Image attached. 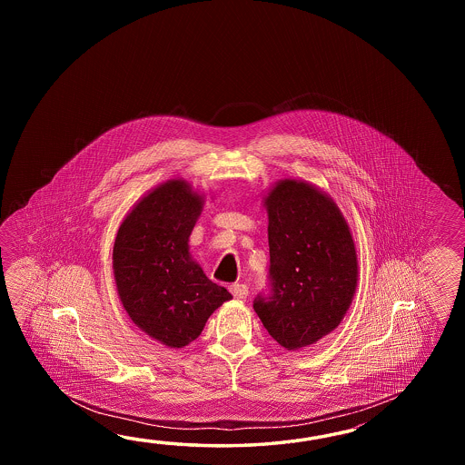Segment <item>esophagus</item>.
I'll list each match as a JSON object with an SVG mask.
<instances>
[{"instance_id":"obj_1","label":"esophagus","mask_w":465,"mask_h":465,"mask_svg":"<svg viewBox=\"0 0 465 465\" xmlns=\"http://www.w3.org/2000/svg\"><path fill=\"white\" fill-rule=\"evenodd\" d=\"M229 291H231V294L236 297V299H246L247 294H249V289H247L246 284H232V286L229 287Z\"/></svg>"}]
</instances>
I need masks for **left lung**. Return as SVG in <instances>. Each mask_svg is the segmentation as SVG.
<instances>
[{"instance_id":"8db88e82","label":"left lung","mask_w":465,"mask_h":465,"mask_svg":"<svg viewBox=\"0 0 465 465\" xmlns=\"http://www.w3.org/2000/svg\"><path fill=\"white\" fill-rule=\"evenodd\" d=\"M272 294L254 311L287 351L312 346L342 322L356 294L359 264L352 232L322 189L286 178L267 189Z\"/></svg>"}]
</instances>
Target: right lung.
I'll return each mask as SVG.
<instances>
[{"instance_id": "obj_1", "label": "right lung", "mask_w": 465, "mask_h": 465, "mask_svg": "<svg viewBox=\"0 0 465 465\" xmlns=\"http://www.w3.org/2000/svg\"><path fill=\"white\" fill-rule=\"evenodd\" d=\"M204 201L188 181L168 179L129 209L113 246L114 282L126 314L169 349L188 346L209 316L232 299L189 252Z\"/></svg>"}]
</instances>
